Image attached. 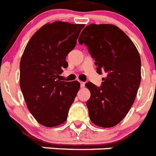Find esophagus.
<instances>
[{
    "label": "esophagus",
    "mask_w": 156,
    "mask_h": 156,
    "mask_svg": "<svg viewBox=\"0 0 156 156\" xmlns=\"http://www.w3.org/2000/svg\"><path fill=\"white\" fill-rule=\"evenodd\" d=\"M80 87H84V86H85V83L84 82L80 81Z\"/></svg>",
    "instance_id": "esophagus-1"
}]
</instances>
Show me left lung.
<instances>
[{"instance_id": "left-lung-1", "label": "left lung", "mask_w": 156, "mask_h": 156, "mask_svg": "<svg viewBox=\"0 0 156 156\" xmlns=\"http://www.w3.org/2000/svg\"><path fill=\"white\" fill-rule=\"evenodd\" d=\"M94 58L97 72L107 76L101 87L88 82L90 92L87 101L90 119L104 128L123 119L134 102L140 83V57L137 48L122 30L112 24H90L79 37Z\"/></svg>"}]
</instances>
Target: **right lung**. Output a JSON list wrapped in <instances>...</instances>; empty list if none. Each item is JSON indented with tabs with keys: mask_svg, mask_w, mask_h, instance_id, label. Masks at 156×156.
I'll return each instance as SVG.
<instances>
[{
	"mask_svg": "<svg viewBox=\"0 0 156 156\" xmlns=\"http://www.w3.org/2000/svg\"><path fill=\"white\" fill-rule=\"evenodd\" d=\"M84 24L47 23L32 36L20 61L19 84L27 108L40 124L54 127L67 119L80 87L77 80H60L66 58L76 44Z\"/></svg>",
	"mask_w": 156,
	"mask_h": 156,
	"instance_id": "1",
	"label": "right lung"
}]
</instances>
